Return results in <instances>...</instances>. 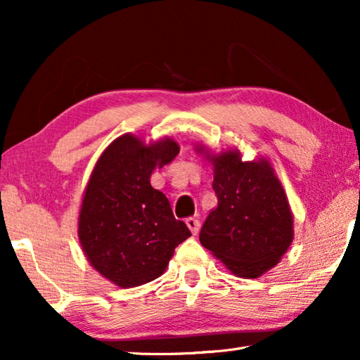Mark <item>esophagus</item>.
Masks as SVG:
<instances>
[{
  "label": "esophagus",
  "instance_id": "obj_1",
  "mask_svg": "<svg viewBox=\"0 0 360 360\" xmlns=\"http://www.w3.org/2000/svg\"><path fill=\"white\" fill-rule=\"evenodd\" d=\"M186 226H188V229L191 231V233L193 234H198V231H200V221L196 219V218H186Z\"/></svg>",
  "mask_w": 360,
  "mask_h": 360
}]
</instances>
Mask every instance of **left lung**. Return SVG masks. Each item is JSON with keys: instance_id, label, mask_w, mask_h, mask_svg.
<instances>
[{"instance_id": "8db88e82", "label": "left lung", "mask_w": 360, "mask_h": 360, "mask_svg": "<svg viewBox=\"0 0 360 360\" xmlns=\"http://www.w3.org/2000/svg\"><path fill=\"white\" fill-rule=\"evenodd\" d=\"M211 160L218 206L206 218L200 243L238 277L257 278L292 244L287 195L267 160L243 162L236 150Z\"/></svg>"}]
</instances>
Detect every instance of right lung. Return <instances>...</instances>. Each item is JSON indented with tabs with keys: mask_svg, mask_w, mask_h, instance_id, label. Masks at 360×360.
Wrapping results in <instances>:
<instances>
[{
	"mask_svg": "<svg viewBox=\"0 0 360 360\" xmlns=\"http://www.w3.org/2000/svg\"><path fill=\"white\" fill-rule=\"evenodd\" d=\"M172 139L144 146L121 136L98 159L78 219V238L90 264L111 282L132 288L164 274L174 250L190 238L162 191L152 188L155 167L179 155Z\"/></svg>",
	"mask_w": 360,
	"mask_h": 360,
	"instance_id": "add662e5",
	"label": "right lung"
}]
</instances>
